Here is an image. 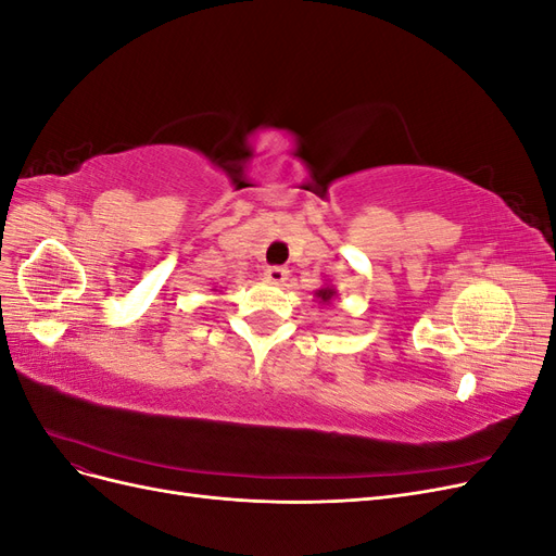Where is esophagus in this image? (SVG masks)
<instances>
[{"instance_id": "esophagus-1", "label": "esophagus", "mask_w": 556, "mask_h": 556, "mask_svg": "<svg viewBox=\"0 0 556 556\" xmlns=\"http://www.w3.org/2000/svg\"><path fill=\"white\" fill-rule=\"evenodd\" d=\"M290 271L285 266H268L264 271V280L266 282H274V285H282L285 280H288Z\"/></svg>"}]
</instances>
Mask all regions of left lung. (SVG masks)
I'll list each match as a JSON object with an SVG mask.
<instances>
[{"label": "left lung", "mask_w": 556, "mask_h": 556, "mask_svg": "<svg viewBox=\"0 0 556 556\" xmlns=\"http://www.w3.org/2000/svg\"><path fill=\"white\" fill-rule=\"evenodd\" d=\"M336 296H339V292H336V288H333V285H331L329 280L323 285V288L315 290V299H317V304H331V301H333Z\"/></svg>", "instance_id": "1"}]
</instances>
